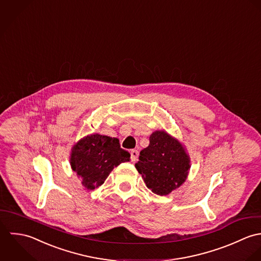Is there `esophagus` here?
<instances>
[{
  "mask_svg": "<svg viewBox=\"0 0 261 261\" xmlns=\"http://www.w3.org/2000/svg\"><path fill=\"white\" fill-rule=\"evenodd\" d=\"M131 160L132 161H136L137 160V158H138V151L136 150V149H133V150H131Z\"/></svg>",
  "mask_w": 261,
  "mask_h": 261,
  "instance_id": "1",
  "label": "esophagus"
}]
</instances>
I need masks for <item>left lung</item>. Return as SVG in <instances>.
<instances>
[{"label": "left lung", "mask_w": 261, "mask_h": 261, "mask_svg": "<svg viewBox=\"0 0 261 261\" xmlns=\"http://www.w3.org/2000/svg\"><path fill=\"white\" fill-rule=\"evenodd\" d=\"M149 140L135 167L152 193L166 196L186 181L191 158L185 145L165 130L154 131Z\"/></svg>", "instance_id": "8db88e82"}]
</instances>
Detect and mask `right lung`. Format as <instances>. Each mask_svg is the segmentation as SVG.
I'll return each mask as SVG.
<instances>
[{
	"mask_svg": "<svg viewBox=\"0 0 261 261\" xmlns=\"http://www.w3.org/2000/svg\"><path fill=\"white\" fill-rule=\"evenodd\" d=\"M126 161H130V153L121 148L119 139L99 133L80 139L69 156L71 169L89 191L102 186L111 171Z\"/></svg>",
	"mask_w": 261,
	"mask_h": 261,
	"instance_id": "1",
	"label": "right lung"
}]
</instances>
